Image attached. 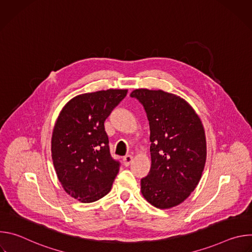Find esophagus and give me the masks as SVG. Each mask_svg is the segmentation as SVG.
Masks as SVG:
<instances>
[{
	"mask_svg": "<svg viewBox=\"0 0 252 252\" xmlns=\"http://www.w3.org/2000/svg\"><path fill=\"white\" fill-rule=\"evenodd\" d=\"M123 161H124V164H125L126 166H128V165L131 163V161H132V157H131L130 155H127V156H126V157L123 158Z\"/></svg>",
	"mask_w": 252,
	"mask_h": 252,
	"instance_id": "1",
	"label": "esophagus"
}]
</instances>
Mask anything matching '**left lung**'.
<instances>
[{"label":"left lung","instance_id":"left-lung-1","mask_svg":"<svg viewBox=\"0 0 252 252\" xmlns=\"http://www.w3.org/2000/svg\"><path fill=\"white\" fill-rule=\"evenodd\" d=\"M130 97L143 106L151 129L152 166L140 181L141 193L158 208L178 205L194 190L204 168L200 119L184 98L160 90H134Z\"/></svg>","mask_w":252,"mask_h":252}]
</instances>
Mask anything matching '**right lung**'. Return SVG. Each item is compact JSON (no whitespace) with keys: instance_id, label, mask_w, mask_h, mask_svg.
Wrapping results in <instances>:
<instances>
[{"instance_id":"right-lung-1","label":"right lung","mask_w":252,"mask_h":252,"mask_svg":"<svg viewBox=\"0 0 252 252\" xmlns=\"http://www.w3.org/2000/svg\"><path fill=\"white\" fill-rule=\"evenodd\" d=\"M126 90L80 94L62 110L52 136V158L63 189L93 202L112 189L121 162L110 151L104 121L126 97Z\"/></svg>"}]
</instances>
